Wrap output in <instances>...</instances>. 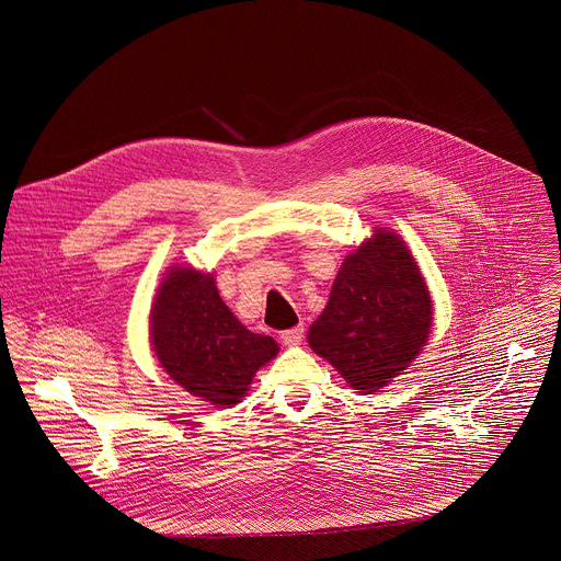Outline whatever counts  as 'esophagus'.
I'll use <instances>...</instances> for the list:
<instances>
[{"mask_svg": "<svg viewBox=\"0 0 561 561\" xmlns=\"http://www.w3.org/2000/svg\"><path fill=\"white\" fill-rule=\"evenodd\" d=\"M304 327L299 324V327H293V329H286V331H282V342L286 344V346H297V344H301V340H304Z\"/></svg>", "mask_w": 561, "mask_h": 561, "instance_id": "34e87169", "label": "esophagus"}]
</instances>
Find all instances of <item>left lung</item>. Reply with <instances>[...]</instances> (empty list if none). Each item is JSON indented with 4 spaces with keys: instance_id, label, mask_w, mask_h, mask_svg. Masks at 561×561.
<instances>
[{
    "instance_id": "left-lung-1",
    "label": "left lung",
    "mask_w": 561,
    "mask_h": 561,
    "mask_svg": "<svg viewBox=\"0 0 561 561\" xmlns=\"http://www.w3.org/2000/svg\"><path fill=\"white\" fill-rule=\"evenodd\" d=\"M431 324L433 301L415 260L393 232L376 230L344 260L308 342L353 389L374 393L417 357Z\"/></svg>"
}]
</instances>
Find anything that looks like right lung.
Listing matches in <instances>:
<instances>
[{
    "label": "right lung",
    "instance_id": "1",
    "mask_svg": "<svg viewBox=\"0 0 561 561\" xmlns=\"http://www.w3.org/2000/svg\"><path fill=\"white\" fill-rule=\"evenodd\" d=\"M150 320L165 373L221 409L241 402L253 374L277 355L275 340L245 329L221 301L213 275L195 268L170 271Z\"/></svg>",
    "mask_w": 561,
    "mask_h": 561
}]
</instances>
